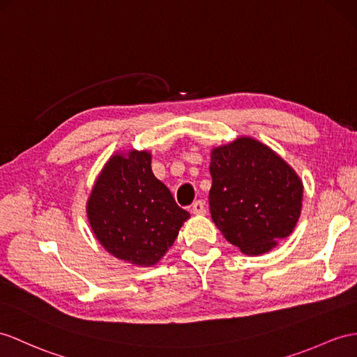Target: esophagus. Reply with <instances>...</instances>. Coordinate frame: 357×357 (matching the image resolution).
<instances>
[{"label":"esophagus","mask_w":357,"mask_h":357,"mask_svg":"<svg viewBox=\"0 0 357 357\" xmlns=\"http://www.w3.org/2000/svg\"><path fill=\"white\" fill-rule=\"evenodd\" d=\"M190 211H192L194 215H204L206 213V206H204L202 199H198V202H195L192 204V207H190Z\"/></svg>","instance_id":"esophagus-1"}]
</instances>
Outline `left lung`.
I'll return each instance as SVG.
<instances>
[{
    "label": "left lung",
    "mask_w": 357,
    "mask_h": 357,
    "mask_svg": "<svg viewBox=\"0 0 357 357\" xmlns=\"http://www.w3.org/2000/svg\"><path fill=\"white\" fill-rule=\"evenodd\" d=\"M212 220L248 256L268 253L289 236L303 207V181L291 165L255 137L211 151Z\"/></svg>",
    "instance_id": "8db88e82"
}]
</instances>
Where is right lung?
I'll list each match as a JSON object with an SVG mask.
<instances>
[{"mask_svg": "<svg viewBox=\"0 0 357 357\" xmlns=\"http://www.w3.org/2000/svg\"><path fill=\"white\" fill-rule=\"evenodd\" d=\"M86 216L101 247L119 260L153 266L172 247L189 213L154 177L149 150L112 154L86 203Z\"/></svg>", "mask_w": 357, "mask_h": 357, "instance_id": "add662e5", "label": "right lung"}]
</instances>
